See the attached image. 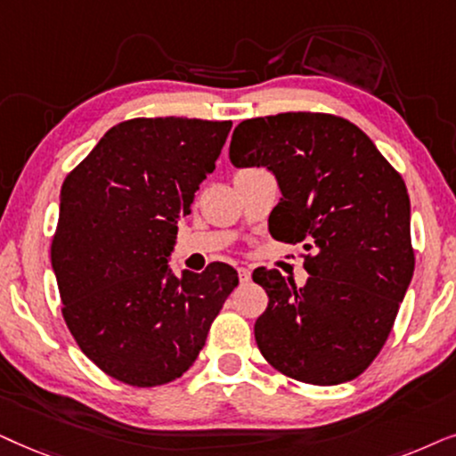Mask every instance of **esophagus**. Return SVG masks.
Listing matches in <instances>:
<instances>
[{
  "instance_id": "34e87169",
  "label": "esophagus",
  "mask_w": 456,
  "mask_h": 456,
  "mask_svg": "<svg viewBox=\"0 0 456 456\" xmlns=\"http://www.w3.org/2000/svg\"><path fill=\"white\" fill-rule=\"evenodd\" d=\"M238 275H240V281H241V283H250V279H252L250 269H246V266H240Z\"/></svg>"
}]
</instances>
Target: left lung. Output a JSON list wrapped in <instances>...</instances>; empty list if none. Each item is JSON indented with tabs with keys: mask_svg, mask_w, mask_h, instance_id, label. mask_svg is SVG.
<instances>
[{
	"mask_svg": "<svg viewBox=\"0 0 456 456\" xmlns=\"http://www.w3.org/2000/svg\"><path fill=\"white\" fill-rule=\"evenodd\" d=\"M229 160L275 175L269 232L313 252L300 288L277 269L252 273L269 294L254 325L260 352L305 384L354 379L386 344L415 271L403 177L359 126L321 112L244 120Z\"/></svg>",
	"mask_w": 456,
	"mask_h": 456,
	"instance_id": "8db88e82",
	"label": "left lung"
}]
</instances>
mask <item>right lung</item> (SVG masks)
I'll return each mask as SVG.
<instances>
[{
  "instance_id": "obj_1",
  "label": "right lung",
  "mask_w": 456,
  "mask_h": 456,
  "mask_svg": "<svg viewBox=\"0 0 456 456\" xmlns=\"http://www.w3.org/2000/svg\"><path fill=\"white\" fill-rule=\"evenodd\" d=\"M229 131L232 120H125L64 179L52 241L64 321L78 348L123 384L181 378L238 288L224 263L181 277L168 265L177 223Z\"/></svg>"
}]
</instances>
